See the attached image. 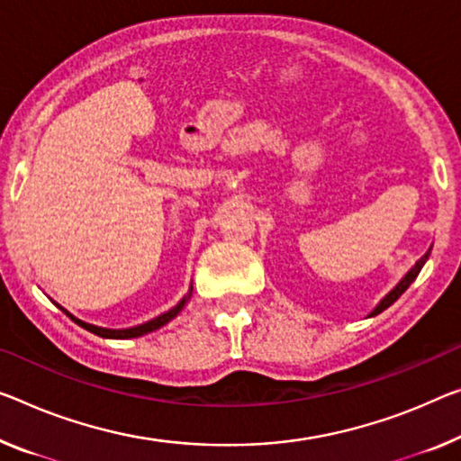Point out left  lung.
Here are the masks:
<instances>
[{"mask_svg":"<svg viewBox=\"0 0 461 461\" xmlns=\"http://www.w3.org/2000/svg\"><path fill=\"white\" fill-rule=\"evenodd\" d=\"M430 249H433V247H430ZM430 249L427 251V253H424L422 255V258L419 259V261H416V264L412 266V267H410V270L406 272V274H403V278L398 282V285H395L392 290H389V293L384 296V299H381L377 304H375V309L371 311V313L369 315H366V317H375V315H379L381 313V311H385L387 307H389V304H393L395 301H398L400 299V296H402V293H403V290H406L410 285H412V282L416 280V276H419L420 274V270H422V266L424 264H427V259H429V255H430Z\"/></svg>","mask_w":461,"mask_h":461,"instance_id":"left-lung-1","label":"left lung"}]
</instances>
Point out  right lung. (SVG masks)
I'll return each instance as SVG.
<instances>
[{"label":"right lung","instance_id":"right-lung-1","mask_svg":"<svg viewBox=\"0 0 461 461\" xmlns=\"http://www.w3.org/2000/svg\"><path fill=\"white\" fill-rule=\"evenodd\" d=\"M191 293H194V286H189V293L183 296V299L175 304L173 309H168V311H165V313H160L158 317H154V320H150V321H146V323H140V325H133V328H125V330H109V328H98V325H92V323H86V321H82V320H77L76 315H72L69 313L68 309H63L61 304H58V307L63 311V313H66L69 320L72 321H76L77 325H80V328H84V330H88L90 334H95V336H101V338H107V339H130V338H140V336H146V334H150V331H154V330H158V328H162V325H167L168 321L171 320H175L176 315L181 313L183 311V307H185L187 304V301L191 299Z\"/></svg>","mask_w":461,"mask_h":461}]
</instances>
